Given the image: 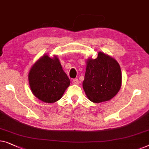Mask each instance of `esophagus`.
<instances>
[{
    "label": "esophagus",
    "mask_w": 149,
    "mask_h": 149,
    "mask_svg": "<svg viewBox=\"0 0 149 149\" xmlns=\"http://www.w3.org/2000/svg\"><path fill=\"white\" fill-rule=\"evenodd\" d=\"M72 83L74 84V85H78L79 83V79H74L72 80Z\"/></svg>",
    "instance_id": "1"
}]
</instances>
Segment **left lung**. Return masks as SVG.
Masks as SVG:
<instances>
[{
    "instance_id": "left-lung-1",
    "label": "left lung",
    "mask_w": 149,
    "mask_h": 149,
    "mask_svg": "<svg viewBox=\"0 0 149 149\" xmlns=\"http://www.w3.org/2000/svg\"><path fill=\"white\" fill-rule=\"evenodd\" d=\"M121 86V68L113 57L99 52L95 59L87 60L83 87L91 101L99 103L111 100Z\"/></svg>"
}]
</instances>
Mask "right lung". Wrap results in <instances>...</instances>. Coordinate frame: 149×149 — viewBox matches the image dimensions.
Instances as JSON below:
<instances>
[{
    "mask_svg": "<svg viewBox=\"0 0 149 149\" xmlns=\"http://www.w3.org/2000/svg\"><path fill=\"white\" fill-rule=\"evenodd\" d=\"M28 80L32 93L47 103L58 101L70 84L57 56L51 58L47 54L33 64Z\"/></svg>",
    "mask_w": 149,
    "mask_h": 149,
    "instance_id": "add662e5",
    "label": "right lung"
}]
</instances>
